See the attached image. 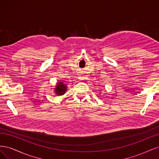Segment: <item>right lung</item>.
Instances as JSON below:
<instances>
[{
    "instance_id": "obj_1",
    "label": "right lung",
    "mask_w": 159,
    "mask_h": 159,
    "mask_svg": "<svg viewBox=\"0 0 159 159\" xmlns=\"http://www.w3.org/2000/svg\"><path fill=\"white\" fill-rule=\"evenodd\" d=\"M66 84H64L62 82H59L57 84V85L56 86V89H55V92L57 95H61L64 93H65L67 89L66 87Z\"/></svg>"
}]
</instances>
